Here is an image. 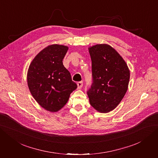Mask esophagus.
I'll use <instances>...</instances> for the list:
<instances>
[{"label":"esophagus","mask_w":158,"mask_h":158,"mask_svg":"<svg viewBox=\"0 0 158 158\" xmlns=\"http://www.w3.org/2000/svg\"><path fill=\"white\" fill-rule=\"evenodd\" d=\"M77 85H78V89L82 88V86H83V82H78L77 83Z\"/></svg>","instance_id":"obj_1"}]
</instances>
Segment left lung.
I'll list each match as a JSON object with an SVG mask.
<instances>
[{
	"instance_id": "obj_1",
	"label": "left lung",
	"mask_w": 158,
	"mask_h": 158,
	"mask_svg": "<svg viewBox=\"0 0 158 158\" xmlns=\"http://www.w3.org/2000/svg\"><path fill=\"white\" fill-rule=\"evenodd\" d=\"M93 83L88 91L89 103L96 111L106 113L120 103L128 89L130 70L120 54L107 44L89 47Z\"/></svg>"
}]
</instances>
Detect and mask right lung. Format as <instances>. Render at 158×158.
<instances>
[{"instance_id":"obj_1","label":"right lung","mask_w":158,"mask_h":158,"mask_svg":"<svg viewBox=\"0 0 158 158\" xmlns=\"http://www.w3.org/2000/svg\"><path fill=\"white\" fill-rule=\"evenodd\" d=\"M68 49L69 47L59 44L46 47L34 57L27 70V85L32 96L50 112L63 108L77 88L63 63Z\"/></svg>"}]
</instances>
